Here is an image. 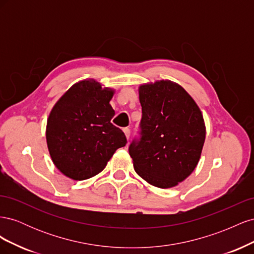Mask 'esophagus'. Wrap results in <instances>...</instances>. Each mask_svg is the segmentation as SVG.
Returning <instances> with one entry per match:
<instances>
[{
  "instance_id": "34e87169",
  "label": "esophagus",
  "mask_w": 254,
  "mask_h": 254,
  "mask_svg": "<svg viewBox=\"0 0 254 254\" xmlns=\"http://www.w3.org/2000/svg\"><path fill=\"white\" fill-rule=\"evenodd\" d=\"M124 133H125V135H126V137H127V140H128L129 137H130V129L125 128V129H124Z\"/></svg>"
}]
</instances>
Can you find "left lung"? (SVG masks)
<instances>
[{
  "instance_id": "8db88e82",
  "label": "left lung",
  "mask_w": 254,
  "mask_h": 254,
  "mask_svg": "<svg viewBox=\"0 0 254 254\" xmlns=\"http://www.w3.org/2000/svg\"><path fill=\"white\" fill-rule=\"evenodd\" d=\"M140 139L129 145L136 174L153 187L170 189L193 173L205 140L202 113L188 92L171 80L139 88Z\"/></svg>"
}]
</instances>
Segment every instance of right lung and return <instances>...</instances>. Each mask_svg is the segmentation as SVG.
I'll return each instance as SVG.
<instances>
[{
  "label": "right lung",
  "instance_id": "right-lung-1",
  "mask_svg": "<svg viewBox=\"0 0 254 254\" xmlns=\"http://www.w3.org/2000/svg\"><path fill=\"white\" fill-rule=\"evenodd\" d=\"M114 91L94 79L76 82L53 107L48 119L47 143L54 164L73 180L101 173L127 139L111 119Z\"/></svg>",
  "mask_w": 254,
  "mask_h": 254
}]
</instances>
